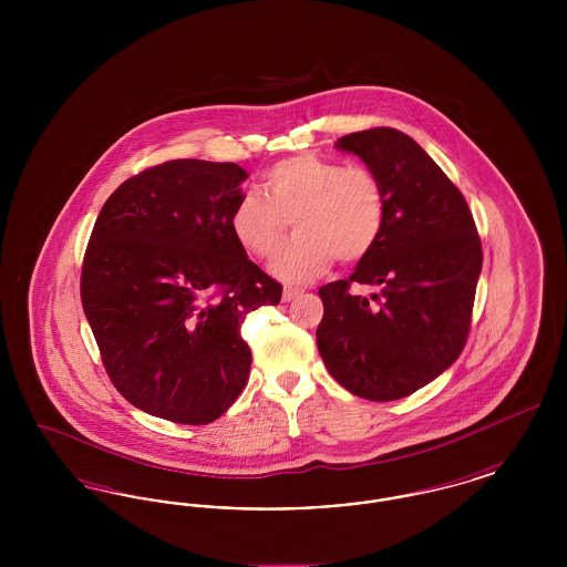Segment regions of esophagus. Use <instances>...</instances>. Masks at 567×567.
Listing matches in <instances>:
<instances>
[{
    "instance_id": "34e87169",
    "label": "esophagus",
    "mask_w": 567,
    "mask_h": 567,
    "mask_svg": "<svg viewBox=\"0 0 567 567\" xmlns=\"http://www.w3.org/2000/svg\"><path fill=\"white\" fill-rule=\"evenodd\" d=\"M303 291L301 289H293V287H287L285 291H282V301H291V299H296V297L301 296Z\"/></svg>"
}]
</instances>
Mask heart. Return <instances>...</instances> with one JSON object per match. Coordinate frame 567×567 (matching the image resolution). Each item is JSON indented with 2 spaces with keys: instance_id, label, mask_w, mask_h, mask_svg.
I'll return each instance as SVG.
<instances>
[{
  "instance_id": "heart-1",
  "label": "heart",
  "mask_w": 567,
  "mask_h": 567,
  "mask_svg": "<svg viewBox=\"0 0 567 567\" xmlns=\"http://www.w3.org/2000/svg\"><path fill=\"white\" fill-rule=\"evenodd\" d=\"M264 194L244 193L229 227L248 255L271 259L293 220L297 236L271 266L285 282H310L336 257L344 264L368 257L384 231L386 195L377 174L363 165L296 155L266 172Z\"/></svg>"
}]
</instances>
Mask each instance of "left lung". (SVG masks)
I'll return each mask as SVG.
<instances>
[{
    "label": "left lung",
    "instance_id": "8db88e82",
    "mask_svg": "<svg viewBox=\"0 0 567 567\" xmlns=\"http://www.w3.org/2000/svg\"><path fill=\"white\" fill-rule=\"evenodd\" d=\"M336 148L377 174L386 223L347 280L319 289L317 347L344 389L393 402L430 384L463 351L483 268L481 238L461 190L410 135L377 127L340 137ZM352 281L379 293L352 297Z\"/></svg>",
    "mask_w": 567,
    "mask_h": 567
}]
</instances>
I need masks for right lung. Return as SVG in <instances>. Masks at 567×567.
I'll return each mask as SVG.
<instances>
[{
	"label": "right lung",
	"instance_id": "right-lung-1",
	"mask_svg": "<svg viewBox=\"0 0 567 567\" xmlns=\"http://www.w3.org/2000/svg\"><path fill=\"white\" fill-rule=\"evenodd\" d=\"M248 174L174 159L125 181L95 220L82 264L86 321L118 393L181 425H206L250 374L244 317L282 287L229 227Z\"/></svg>",
	"mask_w": 567,
	"mask_h": 567
}]
</instances>
